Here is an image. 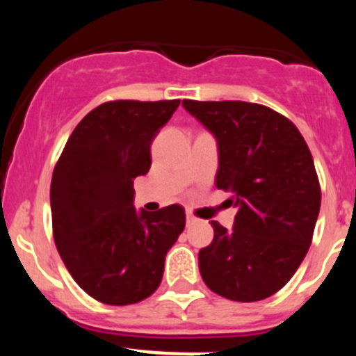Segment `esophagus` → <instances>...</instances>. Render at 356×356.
<instances>
[{"label": "esophagus", "mask_w": 356, "mask_h": 356, "mask_svg": "<svg viewBox=\"0 0 356 356\" xmlns=\"http://www.w3.org/2000/svg\"><path fill=\"white\" fill-rule=\"evenodd\" d=\"M195 222H199V219L195 218V216L192 214V212L187 211V226H194Z\"/></svg>", "instance_id": "obj_1"}]
</instances>
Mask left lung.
<instances>
[{
  "label": "left lung",
  "instance_id": "obj_1",
  "mask_svg": "<svg viewBox=\"0 0 356 356\" xmlns=\"http://www.w3.org/2000/svg\"><path fill=\"white\" fill-rule=\"evenodd\" d=\"M214 136L216 187L238 207L232 229L211 220L214 239L199 251L211 291L232 301H259L291 280L312 244L321 206L314 162L291 120L249 102L182 100Z\"/></svg>",
  "mask_w": 356,
  "mask_h": 356
}]
</instances>
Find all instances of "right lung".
Wrapping results in <instances>:
<instances>
[{
  "label": "right lung",
  "mask_w": 356,
  "mask_h": 356,
  "mask_svg": "<svg viewBox=\"0 0 356 356\" xmlns=\"http://www.w3.org/2000/svg\"><path fill=\"white\" fill-rule=\"evenodd\" d=\"M179 104L99 105L75 127L53 170L56 249L76 284L100 303L134 305L152 295L186 227L179 204L157 212L134 206V179L149 172L152 140Z\"/></svg>",
  "instance_id": "right-lung-1"
}]
</instances>
